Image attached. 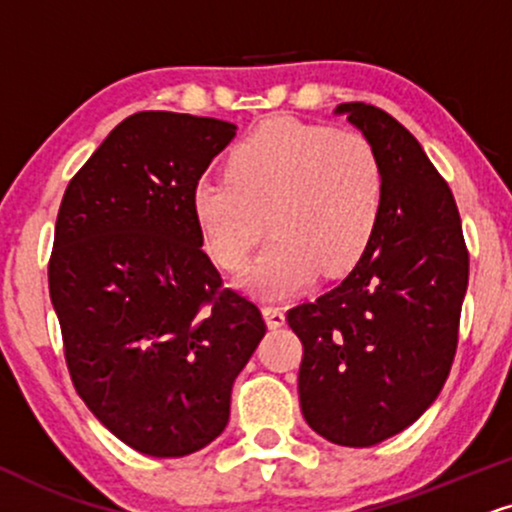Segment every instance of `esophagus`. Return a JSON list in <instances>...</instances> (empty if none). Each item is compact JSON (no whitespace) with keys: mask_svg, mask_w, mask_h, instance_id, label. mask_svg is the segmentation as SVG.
<instances>
[{"mask_svg":"<svg viewBox=\"0 0 512 512\" xmlns=\"http://www.w3.org/2000/svg\"><path fill=\"white\" fill-rule=\"evenodd\" d=\"M263 318L270 330H277V327L285 325V311L280 306H263Z\"/></svg>","mask_w":512,"mask_h":512,"instance_id":"obj_1","label":"esophagus"}]
</instances>
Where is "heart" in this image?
Returning <instances> with one entry per match:
<instances>
[{
  "mask_svg": "<svg viewBox=\"0 0 512 512\" xmlns=\"http://www.w3.org/2000/svg\"><path fill=\"white\" fill-rule=\"evenodd\" d=\"M382 199L380 156L363 135L277 116L230 149L225 178L194 185L192 208L208 254L225 270L244 266L268 223L273 237L242 287L280 299L318 273H349L375 235Z\"/></svg>",
  "mask_w": 512,
  "mask_h": 512,
  "instance_id": "obj_1",
  "label": "heart"
}]
</instances>
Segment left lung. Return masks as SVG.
I'll return each mask as SVG.
<instances>
[{"instance_id":"obj_1","label":"left lung","mask_w":512,"mask_h":512,"mask_svg":"<svg viewBox=\"0 0 512 512\" xmlns=\"http://www.w3.org/2000/svg\"><path fill=\"white\" fill-rule=\"evenodd\" d=\"M337 113L382 163L384 199L356 268L330 292L287 311L304 344L301 413L320 437L365 449L432 406L458 349L470 254L449 182L387 111L346 102Z\"/></svg>"}]
</instances>
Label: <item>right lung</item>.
<instances>
[{"mask_svg": "<svg viewBox=\"0 0 512 512\" xmlns=\"http://www.w3.org/2000/svg\"><path fill=\"white\" fill-rule=\"evenodd\" d=\"M235 125L140 111L111 130L63 192L49 296L78 396L135 451L180 458L230 420L237 375L266 334L223 287L192 192Z\"/></svg>", "mask_w": 512, "mask_h": 512, "instance_id": "1", "label": "right lung"}]
</instances>
